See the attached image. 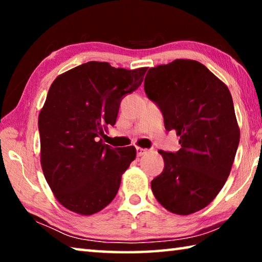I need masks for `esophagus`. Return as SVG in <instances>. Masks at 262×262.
Instances as JSON below:
<instances>
[{
    "label": "esophagus",
    "instance_id": "esophagus-1",
    "mask_svg": "<svg viewBox=\"0 0 262 262\" xmlns=\"http://www.w3.org/2000/svg\"><path fill=\"white\" fill-rule=\"evenodd\" d=\"M145 152H147V149H143V148H140V147L136 148V154H137V156H139V157L143 156Z\"/></svg>",
    "mask_w": 262,
    "mask_h": 262
}]
</instances>
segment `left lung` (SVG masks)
I'll return each instance as SVG.
<instances>
[{"mask_svg": "<svg viewBox=\"0 0 262 262\" xmlns=\"http://www.w3.org/2000/svg\"><path fill=\"white\" fill-rule=\"evenodd\" d=\"M144 91L181 145L158 151L164 170L152 193L168 211L193 214L214 200L231 171L241 136L231 94L206 66L184 59L150 68Z\"/></svg>", "mask_w": 262, "mask_h": 262, "instance_id": "left-lung-1", "label": "left lung"}]
</instances>
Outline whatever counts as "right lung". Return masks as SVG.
<instances>
[{
  "instance_id": "right-lung-1",
  "label": "right lung",
  "mask_w": 262,
  "mask_h": 262,
  "mask_svg": "<svg viewBox=\"0 0 262 262\" xmlns=\"http://www.w3.org/2000/svg\"><path fill=\"white\" fill-rule=\"evenodd\" d=\"M145 72L90 61L52 83L38 119L41 167L67 209L92 215L117 195L136 149L112 148L100 136L115 125L122 98L141 85Z\"/></svg>"
}]
</instances>
